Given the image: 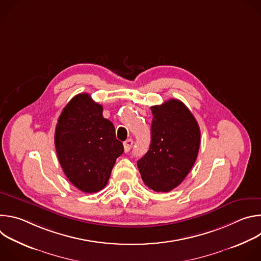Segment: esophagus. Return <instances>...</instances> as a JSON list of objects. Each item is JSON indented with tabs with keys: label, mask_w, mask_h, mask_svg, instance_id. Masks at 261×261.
Wrapping results in <instances>:
<instances>
[{
	"label": "esophagus",
	"mask_w": 261,
	"mask_h": 261,
	"mask_svg": "<svg viewBox=\"0 0 261 261\" xmlns=\"http://www.w3.org/2000/svg\"><path fill=\"white\" fill-rule=\"evenodd\" d=\"M132 145H133V140H132V139H127V140L124 142V150H125L126 153H128V152L131 150Z\"/></svg>",
	"instance_id": "esophagus-1"
}]
</instances>
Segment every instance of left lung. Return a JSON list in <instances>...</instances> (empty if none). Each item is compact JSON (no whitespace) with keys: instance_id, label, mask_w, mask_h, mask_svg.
<instances>
[{"instance_id":"left-lung-1","label":"left lung","mask_w":261,"mask_h":261,"mask_svg":"<svg viewBox=\"0 0 261 261\" xmlns=\"http://www.w3.org/2000/svg\"><path fill=\"white\" fill-rule=\"evenodd\" d=\"M151 144L137 161L145 186L169 192L193 167L200 145V130L191 111L181 101L170 99L151 107Z\"/></svg>"}]
</instances>
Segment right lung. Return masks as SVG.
<instances>
[{"label":"right lung","instance_id":"right-lung-1","mask_svg":"<svg viewBox=\"0 0 261 261\" xmlns=\"http://www.w3.org/2000/svg\"><path fill=\"white\" fill-rule=\"evenodd\" d=\"M102 111V105L89 94H79L65 106L56 127L59 162L71 184L85 193L105 187L124 152L114 124L103 118Z\"/></svg>","mask_w":261,"mask_h":261}]
</instances>
